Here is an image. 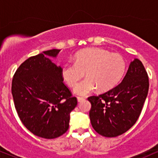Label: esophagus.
<instances>
[{"mask_svg": "<svg viewBox=\"0 0 158 158\" xmlns=\"http://www.w3.org/2000/svg\"><path fill=\"white\" fill-rule=\"evenodd\" d=\"M85 99V97H77V100L78 102H82V101H84Z\"/></svg>", "mask_w": 158, "mask_h": 158, "instance_id": "34e87169", "label": "esophagus"}]
</instances>
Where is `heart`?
<instances>
[{"label":"heart","instance_id":"heart-1","mask_svg":"<svg viewBox=\"0 0 158 158\" xmlns=\"http://www.w3.org/2000/svg\"><path fill=\"white\" fill-rule=\"evenodd\" d=\"M126 66L119 54L101 48H88L76 54L74 62L63 65L61 75L69 86L73 87L85 72L87 77L76 85L74 92L86 95L97 87L99 90H107L116 86L126 73Z\"/></svg>","mask_w":158,"mask_h":158}]
</instances>
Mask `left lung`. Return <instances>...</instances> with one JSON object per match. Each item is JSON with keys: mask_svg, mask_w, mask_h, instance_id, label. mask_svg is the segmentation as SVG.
Segmentation results:
<instances>
[{"mask_svg": "<svg viewBox=\"0 0 158 158\" xmlns=\"http://www.w3.org/2000/svg\"><path fill=\"white\" fill-rule=\"evenodd\" d=\"M148 87L147 72L141 61L135 59L118 85L88 98L94 129L106 137H117L130 129L140 115Z\"/></svg>", "mask_w": 158, "mask_h": 158, "instance_id": "8db88e82", "label": "left lung"}]
</instances>
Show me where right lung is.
Returning a JSON list of instances; mask_svg holds the SVG:
<instances>
[{"mask_svg": "<svg viewBox=\"0 0 158 158\" xmlns=\"http://www.w3.org/2000/svg\"><path fill=\"white\" fill-rule=\"evenodd\" d=\"M60 50L31 56L16 70L12 81L15 108L21 123L34 135L59 137L68 131L77 98L64 84L61 68L48 58Z\"/></svg>", "mask_w": 158, "mask_h": 158, "instance_id": "1", "label": "right lung"}]
</instances>
